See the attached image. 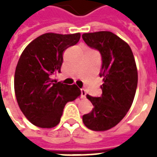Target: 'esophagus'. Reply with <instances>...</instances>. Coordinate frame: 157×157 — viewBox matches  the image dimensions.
I'll return each instance as SVG.
<instances>
[{"mask_svg": "<svg viewBox=\"0 0 157 157\" xmlns=\"http://www.w3.org/2000/svg\"><path fill=\"white\" fill-rule=\"evenodd\" d=\"M86 92L85 89H81V96H82V98H86Z\"/></svg>", "mask_w": 157, "mask_h": 157, "instance_id": "1", "label": "esophagus"}]
</instances>
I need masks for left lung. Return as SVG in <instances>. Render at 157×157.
Masks as SVG:
<instances>
[{
    "label": "left lung",
    "instance_id": "left-lung-1",
    "mask_svg": "<svg viewBox=\"0 0 157 157\" xmlns=\"http://www.w3.org/2000/svg\"><path fill=\"white\" fill-rule=\"evenodd\" d=\"M82 39L101 54L99 75L103 77L102 96L86 95L94 108L82 116V121L92 130L104 131L118 124L130 109L138 83L137 68L130 47L114 33H89Z\"/></svg>",
    "mask_w": 157,
    "mask_h": 157
}]
</instances>
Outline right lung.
<instances>
[{"instance_id": "obj_1", "label": "right lung", "mask_w": 157, "mask_h": 157, "mask_svg": "<svg viewBox=\"0 0 157 157\" xmlns=\"http://www.w3.org/2000/svg\"><path fill=\"white\" fill-rule=\"evenodd\" d=\"M81 34L48 33L29 44L19 58L14 89L19 108L33 124L53 128L60 121L65 104L81 95V90L52 80L60 72L63 52L76 44Z\"/></svg>"}]
</instances>
